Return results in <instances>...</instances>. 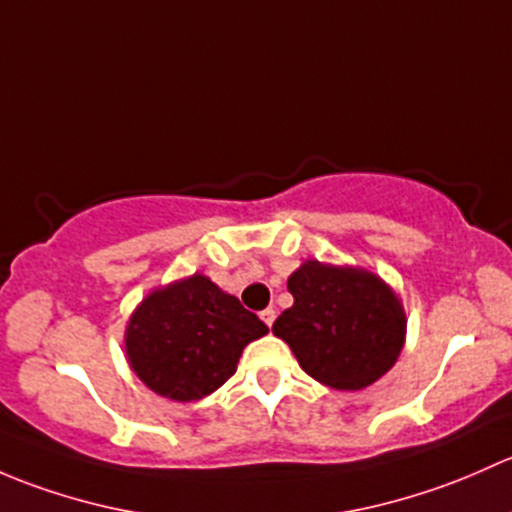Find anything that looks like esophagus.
<instances>
[{
	"instance_id": "34e87169",
	"label": "esophagus",
	"mask_w": 512,
	"mask_h": 512,
	"mask_svg": "<svg viewBox=\"0 0 512 512\" xmlns=\"http://www.w3.org/2000/svg\"><path fill=\"white\" fill-rule=\"evenodd\" d=\"M261 320H263V323L268 325V328H271L273 320H276V310H273V308H266V310H263V313H261Z\"/></svg>"
}]
</instances>
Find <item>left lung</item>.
Masks as SVG:
<instances>
[{
  "mask_svg": "<svg viewBox=\"0 0 512 512\" xmlns=\"http://www.w3.org/2000/svg\"><path fill=\"white\" fill-rule=\"evenodd\" d=\"M293 305L273 323L315 382L355 392L377 382L399 360L407 313L394 288L362 266L308 258L288 276Z\"/></svg>",
  "mask_w": 512,
  "mask_h": 512,
  "instance_id": "left-lung-1",
  "label": "left lung"
}]
</instances>
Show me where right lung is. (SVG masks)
Listing matches in <instances>:
<instances>
[{
	"label": "right lung",
	"instance_id": "1",
	"mask_svg": "<svg viewBox=\"0 0 512 512\" xmlns=\"http://www.w3.org/2000/svg\"><path fill=\"white\" fill-rule=\"evenodd\" d=\"M266 325L204 273L152 288L125 328L130 370L172 402H197L236 372Z\"/></svg>",
	"mask_w": 512,
	"mask_h": 512
}]
</instances>
